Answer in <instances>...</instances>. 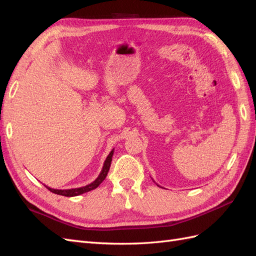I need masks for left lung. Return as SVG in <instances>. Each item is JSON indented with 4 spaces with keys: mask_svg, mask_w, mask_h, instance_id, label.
<instances>
[{
    "mask_svg": "<svg viewBox=\"0 0 256 256\" xmlns=\"http://www.w3.org/2000/svg\"><path fill=\"white\" fill-rule=\"evenodd\" d=\"M158 186H159V184H158ZM159 187H160V186H159Z\"/></svg>",
    "mask_w": 256,
    "mask_h": 256,
    "instance_id": "8db88e82",
    "label": "left lung"
}]
</instances>
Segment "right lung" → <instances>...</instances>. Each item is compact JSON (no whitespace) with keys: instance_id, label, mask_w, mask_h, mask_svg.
I'll return each mask as SVG.
<instances>
[{"instance_id":"right-lung-1","label":"right lung","mask_w":256,"mask_h":256,"mask_svg":"<svg viewBox=\"0 0 256 256\" xmlns=\"http://www.w3.org/2000/svg\"><path fill=\"white\" fill-rule=\"evenodd\" d=\"M113 154H114V148L111 150V152H110L109 154H108L106 159L104 160V166H102V172H100V174L98 175V177L96 178V180H95L94 182L88 184H86V186H84V187L74 188V189H63V190H62V189H53V188H50V187H48V186H46V184H44V187L47 188L48 190H50L51 192L56 193V194L64 196H69V198L80 196V194H83V193H85V192H88V191L94 190V189H96V188L98 187V186H99L100 184H102V182L104 180V178L106 177L108 172H109L110 166H111Z\"/></svg>"}]
</instances>
